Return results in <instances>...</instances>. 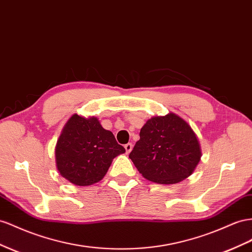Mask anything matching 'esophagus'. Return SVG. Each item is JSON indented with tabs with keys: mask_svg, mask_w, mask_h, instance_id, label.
Listing matches in <instances>:
<instances>
[{
	"mask_svg": "<svg viewBox=\"0 0 252 252\" xmlns=\"http://www.w3.org/2000/svg\"><path fill=\"white\" fill-rule=\"evenodd\" d=\"M125 149H126V153L127 154L130 153L131 149H132V144H131V143H127V144H125Z\"/></svg>",
	"mask_w": 252,
	"mask_h": 252,
	"instance_id": "esophagus-1",
	"label": "esophagus"
}]
</instances>
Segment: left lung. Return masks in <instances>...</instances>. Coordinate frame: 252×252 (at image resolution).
<instances>
[{"instance_id":"1","label":"left lung","mask_w":252,"mask_h":252,"mask_svg":"<svg viewBox=\"0 0 252 252\" xmlns=\"http://www.w3.org/2000/svg\"><path fill=\"white\" fill-rule=\"evenodd\" d=\"M200 157V145L193 129L174 113L148 120L129 154L144 178L161 185L188 178Z\"/></svg>"}]
</instances>
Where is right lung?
I'll list each match as a JSON object with an SVG mask.
<instances>
[{"label": "right lung", "instance_id": "1", "mask_svg": "<svg viewBox=\"0 0 252 252\" xmlns=\"http://www.w3.org/2000/svg\"><path fill=\"white\" fill-rule=\"evenodd\" d=\"M124 153L125 148L96 118L86 119L77 114L67 121L55 151L60 175L79 187L103 179L113 158Z\"/></svg>", "mask_w": 252, "mask_h": 252}]
</instances>
